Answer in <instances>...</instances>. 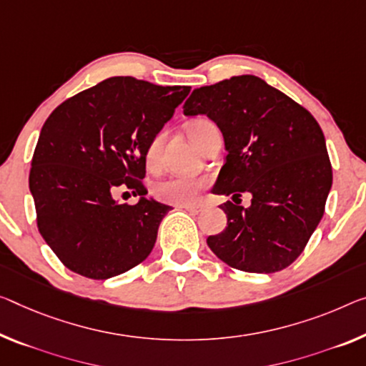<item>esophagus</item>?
<instances>
[{
	"label": "esophagus",
	"instance_id": "obj_1",
	"mask_svg": "<svg viewBox=\"0 0 366 366\" xmlns=\"http://www.w3.org/2000/svg\"><path fill=\"white\" fill-rule=\"evenodd\" d=\"M179 207H183V209H187L189 212H193V214H198V212L204 209V206H202V204H184V206H179Z\"/></svg>",
	"mask_w": 366,
	"mask_h": 366
}]
</instances>
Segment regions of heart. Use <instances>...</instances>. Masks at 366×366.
I'll return each instance as SVG.
<instances>
[{
    "label": "heart",
    "mask_w": 366,
    "mask_h": 366,
    "mask_svg": "<svg viewBox=\"0 0 366 366\" xmlns=\"http://www.w3.org/2000/svg\"><path fill=\"white\" fill-rule=\"evenodd\" d=\"M216 129L214 122H211L206 117H198V119L191 121L187 126V131L193 142L201 145L202 140L207 136V132ZM164 139L165 134L159 132L150 139V142L145 149V165L150 170H157L160 167L162 160V147H164ZM206 179L202 178H191V177H170L167 179H162L160 183L155 184L154 194L155 198L167 202V204H175V206H184L191 204L196 201L202 189L206 188Z\"/></svg>",
    "instance_id": "obj_1"
}]
</instances>
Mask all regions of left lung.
Returning a JSON list of instances; mask_svg holds the SVG:
<instances>
[{
    "mask_svg": "<svg viewBox=\"0 0 366 366\" xmlns=\"http://www.w3.org/2000/svg\"><path fill=\"white\" fill-rule=\"evenodd\" d=\"M184 114H206L221 129L226 164L214 194H252L249 207L227 201V226L207 245L229 267L274 273L306 249L332 187L322 129L311 112L252 75L201 86Z\"/></svg>",
    "mask_w": 366,
    "mask_h": 366,
    "instance_id": "obj_1",
    "label": "left lung"
}]
</instances>
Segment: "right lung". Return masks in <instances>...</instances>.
Wrapping results in <instances>:
<instances>
[{
  "label": "right lung",
  "mask_w": 366,
  "mask_h": 366,
  "mask_svg": "<svg viewBox=\"0 0 366 366\" xmlns=\"http://www.w3.org/2000/svg\"><path fill=\"white\" fill-rule=\"evenodd\" d=\"M189 89L114 76L64 101L47 117L29 188L39 232L71 272L106 280L149 257L172 207L145 198V149ZM119 187L141 201L117 205Z\"/></svg>",
  "instance_id": "right-lung-1"
}]
</instances>
